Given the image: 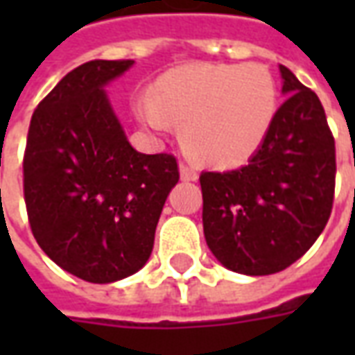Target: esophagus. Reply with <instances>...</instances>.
<instances>
[{"instance_id": "1", "label": "esophagus", "mask_w": 355, "mask_h": 355, "mask_svg": "<svg viewBox=\"0 0 355 355\" xmlns=\"http://www.w3.org/2000/svg\"><path fill=\"white\" fill-rule=\"evenodd\" d=\"M180 177L182 180H198V171L193 169L192 165L180 162Z\"/></svg>"}]
</instances>
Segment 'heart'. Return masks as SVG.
<instances>
[{
  "label": "heart",
  "mask_w": 355,
  "mask_h": 355,
  "mask_svg": "<svg viewBox=\"0 0 355 355\" xmlns=\"http://www.w3.org/2000/svg\"><path fill=\"white\" fill-rule=\"evenodd\" d=\"M142 121L178 125L188 154L213 167L247 162L266 140L277 114V83L262 64H188L163 73L154 102L140 101Z\"/></svg>",
  "instance_id": "b5f03b06"
}]
</instances>
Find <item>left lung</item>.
Wrapping results in <instances>:
<instances>
[{
	"label": "left lung",
	"instance_id": "1",
	"mask_svg": "<svg viewBox=\"0 0 355 355\" xmlns=\"http://www.w3.org/2000/svg\"><path fill=\"white\" fill-rule=\"evenodd\" d=\"M287 98L247 165L203 171V232L223 266L282 272L315 243L335 200V137L318 94L279 66Z\"/></svg>",
	"mask_w": 355,
	"mask_h": 355
}]
</instances>
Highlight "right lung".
Here are the masks:
<instances>
[{
  "mask_svg": "<svg viewBox=\"0 0 355 355\" xmlns=\"http://www.w3.org/2000/svg\"><path fill=\"white\" fill-rule=\"evenodd\" d=\"M132 60H91L43 98L22 159L28 223L51 261L80 279L112 283L139 272L178 182L173 154L129 144L104 85Z\"/></svg>",
  "mask_w": 355,
  "mask_h": 355,
  "instance_id": "obj_1",
  "label": "right lung"
}]
</instances>
